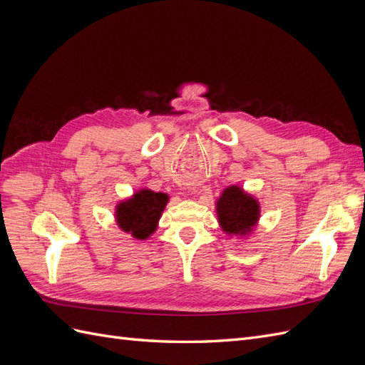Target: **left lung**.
<instances>
[{
  "label": "left lung",
  "instance_id": "obj_1",
  "mask_svg": "<svg viewBox=\"0 0 365 365\" xmlns=\"http://www.w3.org/2000/svg\"><path fill=\"white\" fill-rule=\"evenodd\" d=\"M219 222L230 235L247 233L259 217V205L256 200L242 192L239 187L231 185L217 201Z\"/></svg>",
  "mask_w": 365,
  "mask_h": 365
}]
</instances>
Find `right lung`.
<instances>
[{
	"mask_svg": "<svg viewBox=\"0 0 365 365\" xmlns=\"http://www.w3.org/2000/svg\"><path fill=\"white\" fill-rule=\"evenodd\" d=\"M165 202H168V195L141 190L129 201L118 205V225L137 239H146L155 230Z\"/></svg>",
	"mask_w": 365,
	"mask_h": 365,
	"instance_id": "1",
	"label": "right lung"
}]
</instances>
